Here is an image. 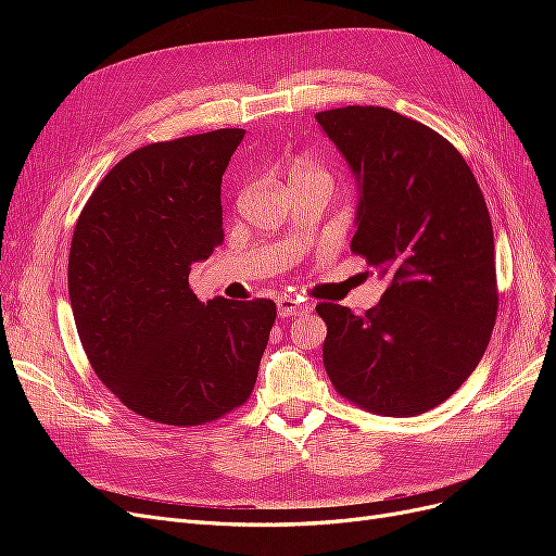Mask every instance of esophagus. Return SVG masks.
I'll list each match as a JSON object with an SVG mask.
<instances>
[{
  "instance_id": "obj_1",
  "label": "esophagus",
  "mask_w": 556,
  "mask_h": 556,
  "mask_svg": "<svg viewBox=\"0 0 556 556\" xmlns=\"http://www.w3.org/2000/svg\"><path fill=\"white\" fill-rule=\"evenodd\" d=\"M306 311H308V306L304 304V301L292 299V296H280L278 299V315L280 317H294V315H301Z\"/></svg>"
}]
</instances>
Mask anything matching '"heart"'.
<instances>
[{"mask_svg":"<svg viewBox=\"0 0 556 556\" xmlns=\"http://www.w3.org/2000/svg\"><path fill=\"white\" fill-rule=\"evenodd\" d=\"M294 182H323L327 188H331L333 176L325 164H319L315 160H296L290 169V185Z\"/></svg>","mask_w":556,"mask_h":556,"instance_id":"obj_1","label":"heart"}]
</instances>
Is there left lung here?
Returning a JSON list of instances; mask_svg holds the SVG:
<instances>
[{
	"label": "left lung",
	"mask_w": 556,
	"mask_h": 556,
	"mask_svg": "<svg viewBox=\"0 0 556 556\" xmlns=\"http://www.w3.org/2000/svg\"><path fill=\"white\" fill-rule=\"evenodd\" d=\"M359 185L350 250L387 280L364 315L323 301V359L343 399L413 417L476 371L496 323L494 231L480 185L439 131L382 106L315 113Z\"/></svg>",
	"instance_id": "obj_1"
}]
</instances>
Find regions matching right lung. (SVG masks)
<instances>
[{
  "instance_id": "1",
  "label": "right lung",
  "mask_w": 556,
  "mask_h": 556,
  "mask_svg": "<svg viewBox=\"0 0 556 556\" xmlns=\"http://www.w3.org/2000/svg\"><path fill=\"white\" fill-rule=\"evenodd\" d=\"M245 129L150 143L83 206L70 299L97 378L157 425L197 427L250 399L276 323L271 299L199 301L192 264L223 243L220 185Z\"/></svg>"
}]
</instances>
